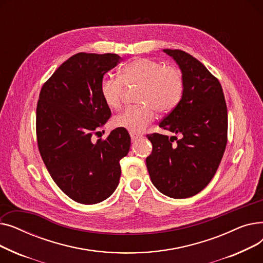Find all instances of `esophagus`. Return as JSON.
<instances>
[{
  "mask_svg": "<svg viewBox=\"0 0 263 263\" xmlns=\"http://www.w3.org/2000/svg\"><path fill=\"white\" fill-rule=\"evenodd\" d=\"M130 136H131V140H132V141H135V140H137V139H141V137H142L143 135L137 134V133H133V132H130Z\"/></svg>",
  "mask_w": 263,
  "mask_h": 263,
  "instance_id": "1",
  "label": "esophagus"
}]
</instances>
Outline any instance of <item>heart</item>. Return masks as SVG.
Listing matches in <instances>:
<instances>
[{
	"instance_id": "b5f03b06",
	"label": "heart",
	"mask_w": 263,
	"mask_h": 263,
	"mask_svg": "<svg viewBox=\"0 0 263 263\" xmlns=\"http://www.w3.org/2000/svg\"><path fill=\"white\" fill-rule=\"evenodd\" d=\"M124 87H139L135 100L140 104L128 107L115 117L114 124L139 133L154 121L156 110L167 114L178 106L183 96L184 80L178 68L144 58L124 65L119 70V79L103 78L100 92L109 108L119 109L122 106Z\"/></svg>"
}]
</instances>
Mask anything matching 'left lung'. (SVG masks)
<instances>
[{
    "mask_svg": "<svg viewBox=\"0 0 263 263\" xmlns=\"http://www.w3.org/2000/svg\"><path fill=\"white\" fill-rule=\"evenodd\" d=\"M164 52L180 67L184 90L180 103L159 127L181 137L148 134L153 151L146 165L162 194L187 198L209 184L222 161L227 145V105L219 81L203 64L182 50Z\"/></svg>",
    "mask_w": 263,
    "mask_h": 263,
    "instance_id": "1",
    "label": "left lung"
}]
</instances>
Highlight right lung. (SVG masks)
<instances>
[{
	"label": "right lung",
	"instance_id": "right-lung-1",
	"mask_svg": "<svg viewBox=\"0 0 263 263\" xmlns=\"http://www.w3.org/2000/svg\"><path fill=\"white\" fill-rule=\"evenodd\" d=\"M117 54L81 52L64 62L41 87L36 135L41 158L54 182L72 200L92 204L116 190L119 161L130 149V135L117 128L92 142L110 117L100 84L119 64Z\"/></svg>",
	"mask_w": 263,
	"mask_h": 263
}]
</instances>
